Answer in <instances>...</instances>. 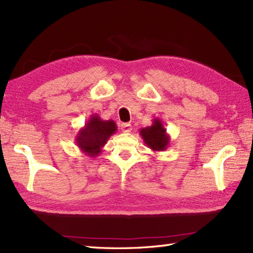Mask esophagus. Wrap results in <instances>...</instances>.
I'll list each match as a JSON object with an SVG mask.
<instances>
[{"label":"esophagus","mask_w":253,"mask_h":253,"mask_svg":"<svg viewBox=\"0 0 253 253\" xmlns=\"http://www.w3.org/2000/svg\"><path fill=\"white\" fill-rule=\"evenodd\" d=\"M121 130L123 131V132H130L131 130H132V127H131V125L130 124H127V123H124V124H122L121 125Z\"/></svg>","instance_id":"esophagus-1"}]
</instances>
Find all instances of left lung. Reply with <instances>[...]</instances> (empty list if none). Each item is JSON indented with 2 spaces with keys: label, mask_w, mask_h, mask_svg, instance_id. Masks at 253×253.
<instances>
[{
  "label": "left lung",
  "mask_w": 253,
  "mask_h": 253,
  "mask_svg": "<svg viewBox=\"0 0 253 253\" xmlns=\"http://www.w3.org/2000/svg\"><path fill=\"white\" fill-rule=\"evenodd\" d=\"M140 136L147 147L151 149L153 152L164 151L170 142L169 133L166 132L163 122L160 118H154L151 126L141 128Z\"/></svg>",
  "instance_id": "1"
}]
</instances>
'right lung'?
Wrapping results in <instances>:
<instances>
[{
  "mask_svg": "<svg viewBox=\"0 0 253 253\" xmlns=\"http://www.w3.org/2000/svg\"><path fill=\"white\" fill-rule=\"evenodd\" d=\"M117 131L114 121H103L96 114H92L80 128L76 136V144L82 151L90 158H95L102 152V149L110 137Z\"/></svg>",
  "mask_w": 253,
  "mask_h": 253,
  "instance_id": "obj_1",
  "label": "right lung"
}]
</instances>
